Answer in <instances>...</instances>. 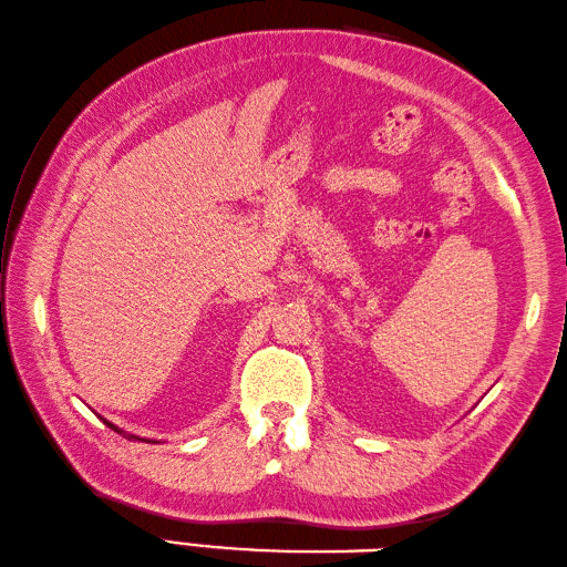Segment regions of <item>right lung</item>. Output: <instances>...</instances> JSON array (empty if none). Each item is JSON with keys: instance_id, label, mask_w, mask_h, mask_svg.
Here are the masks:
<instances>
[{"instance_id": "add662e5", "label": "right lung", "mask_w": 567, "mask_h": 567, "mask_svg": "<svg viewBox=\"0 0 567 567\" xmlns=\"http://www.w3.org/2000/svg\"><path fill=\"white\" fill-rule=\"evenodd\" d=\"M105 425H111V423H105ZM111 427H113V425H111ZM113 430H115V427H113ZM117 432H121V430H117Z\"/></svg>"}]
</instances>
